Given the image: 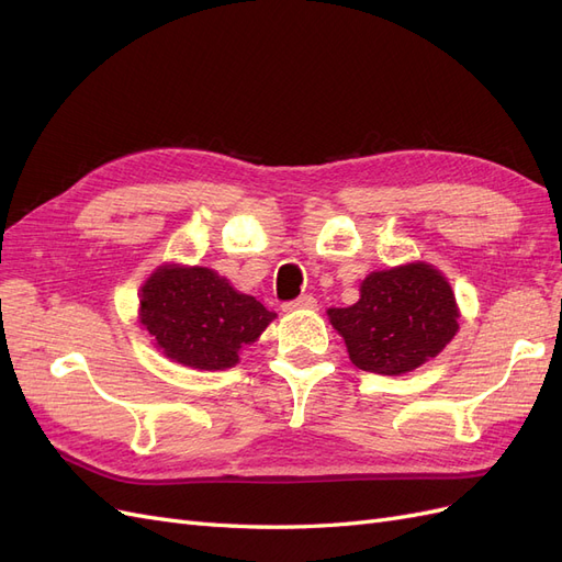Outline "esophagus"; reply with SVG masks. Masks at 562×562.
I'll list each match as a JSON object with an SVG mask.
<instances>
[{
  "label": "esophagus",
  "mask_w": 562,
  "mask_h": 562,
  "mask_svg": "<svg viewBox=\"0 0 562 562\" xmlns=\"http://www.w3.org/2000/svg\"><path fill=\"white\" fill-rule=\"evenodd\" d=\"M316 307V297L314 295H300L297 300H291L283 304L285 312H300V310H314Z\"/></svg>",
  "instance_id": "esophagus-1"
}]
</instances>
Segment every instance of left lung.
<instances>
[{"label": "left lung", "instance_id": "obj_1", "mask_svg": "<svg viewBox=\"0 0 562 562\" xmlns=\"http://www.w3.org/2000/svg\"><path fill=\"white\" fill-rule=\"evenodd\" d=\"M345 337L356 368L378 375H403L427 363L459 330V310L448 279L427 262L372 271L361 300L328 310Z\"/></svg>", "mask_w": 562, "mask_h": 562}]
</instances>
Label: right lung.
Here are the masks:
<instances>
[{
    "label": "right lung",
    "instance_id": "add662e5",
    "mask_svg": "<svg viewBox=\"0 0 562 562\" xmlns=\"http://www.w3.org/2000/svg\"><path fill=\"white\" fill-rule=\"evenodd\" d=\"M277 318L262 302L234 291L209 267L161 265L140 293V323L168 359L196 370L239 363Z\"/></svg>",
    "mask_w": 562,
    "mask_h": 562
}]
</instances>
